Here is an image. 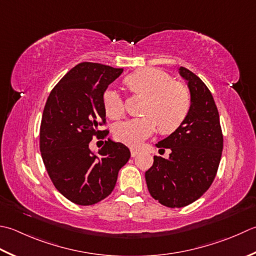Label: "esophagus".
<instances>
[{"label":"esophagus","instance_id":"34e87169","mask_svg":"<svg viewBox=\"0 0 256 256\" xmlns=\"http://www.w3.org/2000/svg\"><path fill=\"white\" fill-rule=\"evenodd\" d=\"M138 154V151L136 148H131V155H132L133 158H134V156H136Z\"/></svg>","mask_w":256,"mask_h":256}]
</instances>
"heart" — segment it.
<instances>
[{
	"label": "heart",
	"mask_w": 256,
	"mask_h": 256,
	"mask_svg": "<svg viewBox=\"0 0 256 256\" xmlns=\"http://www.w3.org/2000/svg\"><path fill=\"white\" fill-rule=\"evenodd\" d=\"M132 92L148 98L144 108L146 116L118 123L114 135L128 146H140L156 131L158 123L163 132H171L181 124L191 108V95L184 85L173 81L168 74L158 70L135 72L126 78ZM105 112L111 118L124 114V102L116 90L108 88L103 95Z\"/></svg>",
	"instance_id": "b5f03b06"
}]
</instances>
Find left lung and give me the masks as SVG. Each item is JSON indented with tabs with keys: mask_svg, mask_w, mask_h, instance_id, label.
Here are the masks:
<instances>
[{
	"mask_svg": "<svg viewBox=\"0 0 256 256\" xmlns=\"http://www.w3.org/2000/svg\"><path fill=\"white\" fill-rule=\"evenodd\" d=\"M188 82L191 108L181 125L158 144L170 158L154 156L145 172L152 198L168 208H183L208 191L216 175L223 150L220 115L212 93L190 70L180 68Z\"/></svg>",
	"mask_w": 256,
	"mask_h": 256,
	"instance_id": "left-lung-1",
	"label": "left lung"
}]
</instances>
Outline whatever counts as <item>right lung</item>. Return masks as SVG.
<instances>
[{
    "mask_svg": "<svg viewBox=\"0 0 256 256\" xmlns=\"http://www.w3.org/2000/svg\"><path fill=\"white\" fill-rule=\"evenodd\" d=\"M122 72L100 63H80L55 85L44 106L40 128L43 163L58 191L75 204L93 205L108 196L120 168L131 156L124 144L111 138L98 154L88 146L105 124L104 92Z\"/></svg>",
    "mask_w": 256,
    "mask_h": 256,
    "instance_id": "add662e5",
    "label": "right lung"
}]
</instances>
